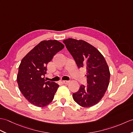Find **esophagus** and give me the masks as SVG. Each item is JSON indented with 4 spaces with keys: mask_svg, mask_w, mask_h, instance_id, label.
Masks as SVG:
<instances>
[{
    "mask_svg": "<svg viewBox=\"0 0 133 133\" xmlns=\"http://www.w3.org/2000/svg\"><path fill=\"white\" fill-rule=\"evenodd\" d=\"M62 83H63V84H69V83H70V81H62Z\"/></svg>",
    "mask_w": 133,
    "mask_h": 133,
    "instance_id": "esophagus-1",
    "label": "esophagus"
}]
</instances>
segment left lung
Segmentation results:
<instances>
[{"label":"left lung","instance_id":"obj_1","mask_svg":"<svg viewBox=\"0 0 133 133\" xmlns=\"http://www.w3.org/2000/svg\"><path fill=\"white\" fill-rule=\"evenodd\" d=\"M63 42L78 67L86 69L87 85H81L72 94L74 100L82 107L94 106L103 97L109 85L110 71L107 62L96 48L83 40L68 38Z\"/></svg>","mask_w":133,"mask_h":133}]
</instances>
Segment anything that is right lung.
<instances>
[{
	"label": "right lung",
	"mask_w": 133,
	"mask_h": 133,
	"mask_svg": "<svg viewBox=\"0 0 133 133\" xmlns=\"http://www.w3.org/2000/svg\"><path fill=\"white\" fill-rule=\"evenodd\" d=\"M64 46L57 40L42 41L21 60L17 76L20 91L30 103L44 107L52 101L59 85L46 81L47 64Z\"/></svg>",
	"instance_id": "add662e5"
}]
</instances>
